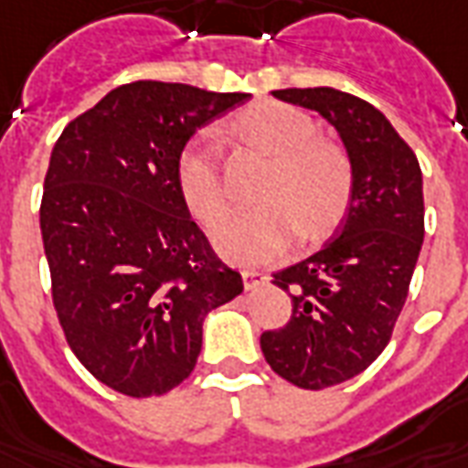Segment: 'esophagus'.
<instances>
[{
  "label": "esophagus",
  "mask_w": 468,
  "mask_h": 468,
  "mask_svg": "<svg viewBox=\"0 0 468 468\" xmlns=\"http://www.w3.org/2000/svg\"><path fill=\"white\" fill-rule=\"evenodd\" d=\"M243 282L245 290H252V287L268 282V272H261V270H243Z\"/></svg>",
  "instance_id": "34e87169"
}]
</instances>
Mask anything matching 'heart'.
I'll return each instance as SVG.
<instances>
[{"mask_svg": "<svg viewBox=\"0 0 468 468\" xmlns=\"http://www.w3.org/2000/svg\"><path fill=\"white\" fill-rule=\"evenodd\" d=\"M235 146L268 158L255 198L261 206L225 220L218 250L235 262H265L290 248L320 240L345 220L355 196L352 158L332 138L317 136L304 111L278 101L252 103L225 123ZM178 193L200 225L216 228L228 210L223 168L216 146L193 138L176 168Z\"/></svg>", "mask_w": 468, "mask_h": 468, "instance_id": "b5f03b06", "label": "heart"}]
</instances>
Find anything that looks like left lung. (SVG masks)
Here are the masks:
<instances>
[{"label": "left lung", "mask_w": 468, "mask_h": 468, "mask_svg": "<svg viewBox=\"0 0 468 468\" xmlns=\"http://www.w3.org/2000/svg\"><path fill=\"white\" fill-rule=\"evenodd\" d=\"M275 99L317 111L340 131L355 196L337 238L272 275L292 314L261 335L272 372L300 389L357 377L392 340L424 240L421 168L382 111L330 86L282 89Z\"/></svg>", "instance_id": "obj_1"}]
</instances>
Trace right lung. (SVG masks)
I'll list each match as a JSON object with an SVG mask.
<instances>
[{
  "instance_id": "add662e5",
  "label": "right lung",
  "mask_w": 468,
  "mask_h": 468,
  "mask_svg": "<svg viewBox=\"0 0 468 468\" xmlns=\"http://www.w3.org/2000/svg\"><path fill=\"white\" fill-rule=\"evenodd\" d=\"M248 99L133 81L54 144L39 207L54 310L76 359L126 397L178 387L198 362L203 317L243 292L190 218L176 168L200 126Z\"/></svg>"
}]
</instances>
